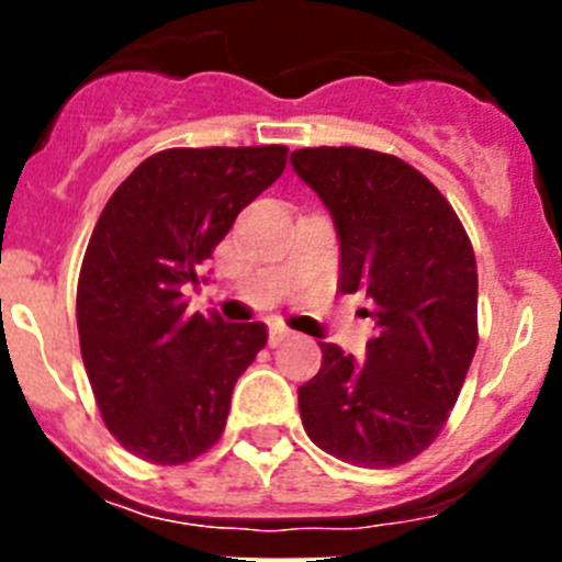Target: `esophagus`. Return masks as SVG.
<instances>
[{
  "label": "esophagus",
  "mask_w": 562,
  "mask_h": 562,
  "mask_svg": "<svg viewBox=\"0 0 562 562\" xmlns=\"http://www.w3.org/2000/svg\"><path fill=\"white\" fill-rule=\"evenodd\" d=\"M290 335H292V331L284 329V326H272V329H270V346H272V349H276V346H281V342H284Z\"/></svg>",
  "instance_id": "obj_1"
}]
</instances>
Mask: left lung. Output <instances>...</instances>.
<instances>
[{"label": "left lung", "instance_id": "obj_1", "mask_svg": "<svg viewBox=\"0 0 562 562\" xmlns=\"http://www.w3.org/2000/svg\"><path fill=\"white\" fill-rule=\"evenodd\" d=\"M292 168L329 207L340 238L337 290L374 304L357 362L321 342V371L297 389L317 448L355 467H396L430 448L479 346L473 245L439 188L394 154L297 148Z\"/></svg>", "mask_w": 562, "mask_h": 562}]
</instances>
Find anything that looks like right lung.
Returning a JSON list of instances; mask_svg holds the SVG:
<instances>
[{
    "label": "right lung",
    "instance_id": "obj_1",
    "mask_svg": "<svg viewBox=\"0 0 562 562\" xmlns=\"http://www.w3.org/2000/svg\"><path fill=\"white\" fill-rule=\"evenodd\" d=\"M284 166L286 146L166 148L103 207L78 276V337L109 434L137 459L186 464L220 441L267 326L188 315L186 290Z\"/></svg>",
    "mask_w": 562,
    "mask_h": 562
}]
</instances>
